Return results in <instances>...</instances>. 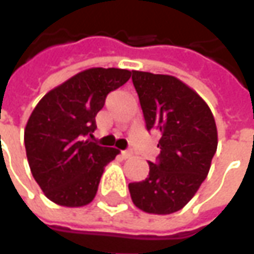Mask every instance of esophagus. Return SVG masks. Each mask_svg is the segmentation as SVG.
I'll list each match as a JSON object with an SVG mask.
<instances>
[{"label":"esophagus","mask_w":254,"mask_h":254,"mask_svg":"<svg viewBox=\"0 0 254 254\" xmlns=\"http://www.w3.org/2000/svg\"><path fill=\"white\" fill-rule=\"evenodd\" d=\"M122 156H124L125 159H129V157H132V152H130V150H124V152H122Z\"/></svg>","instance_id":"esophagus-1"}]
</instances>
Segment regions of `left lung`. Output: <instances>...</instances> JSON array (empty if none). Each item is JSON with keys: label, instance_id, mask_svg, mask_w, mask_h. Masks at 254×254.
Here are the masks:
<instances>
[{"label": "left lung", "instance_id": "8db88e82", "mask_svg": "<svg viewBox=\"0 0 254 254\" xmlns=\"http://www.w3.org/2000/svg\"><path fill=\"white\" fill-rule=\"evenodd\" d=\"M147 130L157 129V162L149 176L129 184L132 201L147 214L169 215L187 205L206 179L218 147L208 104L177 77L132 71Z\"/></svg>", "mask_w": 254, "mask_h": 254}]
</instances>
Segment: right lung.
I'll list each match as a JSON object with an SVG mask.
<instances>
[{
	"label": "right lung",
	"mask_w": 254,
	"mask_h": 254,
	"mask_svg": "<svg viewBox=\"0 0 254 254\" xmlns=\"http://www.w3.org/2000/svg\"><path fill=\"white\" fill-rule=\"evenodd\" d=\"M130 74L114 67L84 70L50 90L32 111L23 137L26 157L33 179L57 205L84 206L95 197L105 166L119 154L89 139L95 117Z\"/></svg>",
	"instance_id": "1"
}]
</instances>
